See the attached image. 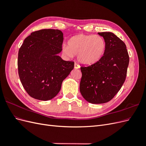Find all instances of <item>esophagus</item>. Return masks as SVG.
<instances>
[{
	"label": "esophagus",
	"instance_id": "esophagus-1",
	"mask_svg": "<svg viewBox=\"0 0 146 146\" xmlns=\"http://www.w3.org/2000/svg\"><path fill=\"white\" fill-rule=\"evenodd\" d=\"M74 68L76 69H79V68H80V65H79L78 64H77V63H76L74 64Z\"/></svg>",
	"mask_w": 146,
	"mask_h": 146
}]
</instances>
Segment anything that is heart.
I'll return each instance as SVG.
<instances>
[{
  "instance_id": "1",
  "label": "heart",
  "mask_w": 146,
  "mask_h": 146,
  "mask_svg": "<svg viewBox=\"0 0 146 146\" xmlns=\"http://www.w3.org/2000/svg\"><path fill=\"white\" fill-rule=\"evenodd\" d=\"M106 42L100 35H78L72 37L68 46H63V52L69 58L77 55L79 62L92 64L99 61L106 50Z\"/></svg>"
}]
</instances>
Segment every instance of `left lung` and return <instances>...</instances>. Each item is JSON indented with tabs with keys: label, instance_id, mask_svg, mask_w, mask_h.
I'll return each instance as SVG.
<instances>
[{
	"label": "left lung",
	"instance_id": "left-lung-1",
	"mask_svg": "<svg viewBox=\"0 0 146 146\" xmlns=\"http://www.w3.org/2000/svg\"><path fill=\"white\" fill-rule=\"evenodd\" d=\"M106 42L102 58L91 65L80 68V93L88 102L99 104L111 100L125 80L129 56L126 45L111 32L98 33Z\"/></svg>",
	"mask_w": 146,
	"mask_h": 146
}]
</instances>
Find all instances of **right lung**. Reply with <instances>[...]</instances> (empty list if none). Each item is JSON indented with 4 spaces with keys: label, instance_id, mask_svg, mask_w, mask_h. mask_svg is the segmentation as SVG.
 <instances>
[{
    "label": "right lung",
    "instance_id": "right-lung-1",
    "mask_svg": "<svg viewBox=\"0 0 146 146\" xmlns=\"http://www.w3.org/2000/svg\"><path fill=\"white\" fill-rule=\"evenodd\" d=\"M63 41V33L55 29L35 31L24 39L17 67L22 85L32 98L44 101L55 98L74 69L73 61L58 56Z\"/></svg>",
    "mask_w": 146,
    "mask_h": 146
}]
</instances>
